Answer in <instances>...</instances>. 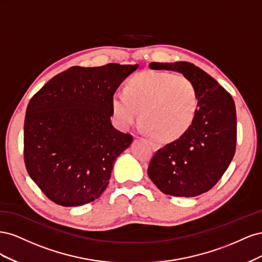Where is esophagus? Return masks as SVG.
I'll use <instances>...</instances> for the list:
<instances>
[{"label": "esophagus", "mask_w": 262, "mask_h": 262, "mask_svg": "<svg viewBox=\"0 0 262 262\" xmlns=\"http://www.w3.org/2000/svg\"><path fill=\"white\" fill-rule=\"evenodd\" d=\"M147 142H148V143L150 144V146H152L153 148H155V149H157V148H160V144H158L157 143V142L156 141H154V140H152V139H147Z\"/></svg>", "instance_id": "34e87169"}]
</instances>
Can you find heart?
<instances>
[{"mask_svg":"<svg viewBox=\"0 0 262 262\" xmlns=\"http://www.w3.org/2000/svg\"><path fill=\"white\" fill-rule=\"evenodd\" d=\"M124 92L112 98L114 117L123 129L139 120L141 110L145 128L165 141L180 138L193 123L199 100L186 75L144 71L126 82Z\"/></svg>","mask_w":262,"mask_h":262,"instance_id":"1","label":"heart"}]
</instances>
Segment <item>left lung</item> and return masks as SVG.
I'll list each match as a JSON object with an SVG mask.
<instances>
[{"instance_id":"left-lung-1","label":"left lung","mask_w":262,"mask_h":262,"mask_svg":"<svg viewBox=\"0 0 262 262\" xmlns=\"http://www.w3.org/2000/svg\"><path fill=\"white\" fill-rule=\"evenodd\" d=\"M152 70L180 72L193 82L198 109L188 131L153 155L147 173L172 196H195L216 185L236 150L237 120L233 97L212 76L190 62L149 63Z\"/></svg>"}]
</instances>
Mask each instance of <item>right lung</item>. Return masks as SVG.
I'll return each instance as SVG.
<instances>
[{
	"instance_id": "obj_1",
	"label": "right lung",
	"mask_w": 262,
	"mask_h": 262,
	"mask_svg": "<svg viewBox=\"0 0 262 262\" xmlns=\"http://www.w3.org/2000/svg\"><path fill=\"white\" fill-rule=\"evenodd\" d=\"M138 64L72 67L43 85L26 109L24 162L45 195L63 207L98 199L132 136L116 130L112 98Z\"/></svg>"
}]
</instances>
